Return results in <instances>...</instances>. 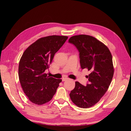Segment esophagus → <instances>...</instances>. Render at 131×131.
I'll list each match as a JSON object with an SVG mask.
<instances>
[{
    "instance_id": "1",
    "label": "esophagus",
    "mask_w": 131,
    "mask_h": 131,
    "mask_svg": "<svg viewBox=\"0 0 131 131\" xmlns=\"http://www.w3.org/2000/svg\"><path fill=\"white\" fill-rule=\"evenodd\" d=\"M68 78H63V79H62V81H65L66 80H67Z\"/></svg>"
}]
</instances>
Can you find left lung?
<instances>
[{
  "instance_id": "left-lung-1",
  "label": "left lung",
  "mask_w": 131,
  "mask_h": 131,
  "mask_svg": "<svg viewBox=\"0 0 131 131\" xmlns=\"http://www.w3.org/2000/svg\"><path fill=\"white\" fill-rule=\"evenodd\" d=\"M68 42L79 52L81 68H86L90 72L86 76L89 81L86 85L76 81L69 96L78 107L89 108L100 100L110 84L114 73L113 58L108 48L92 36H74Z\"/></svg>"
}]
</instances>
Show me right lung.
<instances>
[{
	"instance_id": "obj_1",
	"label": "right lung",
	"mask_w": 131,
	"mask_h": 131,
	"mask_svg": "<svg viewBox=\"0 0 131 131\" xmlns=\"http://www.w3.org/2000/svg\"><path fill=\"white\" fill-rule=\"evenodd\" d=\"M67 38L57 35L43 37L23 53L18 66V77L25 95L34 104L49 102L57 92L62 79L50 77L46 70Z\"/></svg>"
}]
</instances>
